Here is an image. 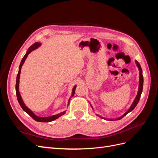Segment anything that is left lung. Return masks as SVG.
<instances>
[{
    "mask_svg": "<svg viewBox=\"0 0 158 158\" xmlns=\"http://www.w3.org/2000/svg\"><path fill=\"white\" fill-rule=\"evenodd\" d=\"M135 63H136V66H138V69H139V73H140V79H139V86H138V94H137V95L136 96V98H135V100H134V102H133V103H132V104L131 105V107L129 108V109L128 110V111L123 114V115H122L121 117H120L119 118H115V119H107V120H109V121H114V120H120L121 118H122L123 117H125L126 114H127L128 113H130L131 111H132V110L135 108V107L136 106V105L138 104V102H139V100H140V95H141V94H142V89H143V82H144V78H143V75H142V68H141V66H140V64H139V63H138V62L137 61V60H135ZM91 107H92V108L93 109V107H92V106H91ZM96 115L97 116H98V117H101L102 118H104L105 119V118H103V117H101V116H99V115H98V114H96Z\"/></svg>",
    "mask_w": 158,
    "mask_h": 158,
    "instance_id": "8db88e82",
    "label": "left lung"
}]
</instances>
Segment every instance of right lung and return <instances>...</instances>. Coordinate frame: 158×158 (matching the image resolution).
<instances>
[{
	"label": "right lung",
	"mask_w": 158,
	"mask_h": 158,
	"mask_svg": "<svg viewBox=\"0 0 158 158\" xmlns=\"http://www.w3.org/2000/svg\"><path fill=\"white\" fill-rule=\"evenodd\" d=\"M41 45V44L40 43H38V42H36L35 43V44H33L31 46H30L29 47V49H28L27 51L26 52V55L23 56V59H22V61L20 63V66H19V70H18V75H17V78H16V96H17V99H18V103L19 104H20V106H21V107L22 108V109L25 112H26L28 114L30 117H31L33 119H34L35 121H37V122H43V123H47V122H51V121H52L55 120V119L58 118L59 117L63 115V114L65 113L66 111H64V112H62L60 113H59L57 114H55V115H52V116H50V117H38L37 115H35V114L33 113L31 110L28 108L25 103H23V100L22 99V97H21V95L20 94V92H19V82H20V73H21V68L22 65L23 64V63H24V62L26 59V58L27 57V55H29L30 52L33 51L36 49L37 48H38ZM76 85H75V86H74L73 89V92H72V95L71 96L73 97V95H74V93H75V89H76ZM69 102H70V99L69 100Z\"/></svg>",
	"instance_id": "right-lung-1"
}]
</instances>
